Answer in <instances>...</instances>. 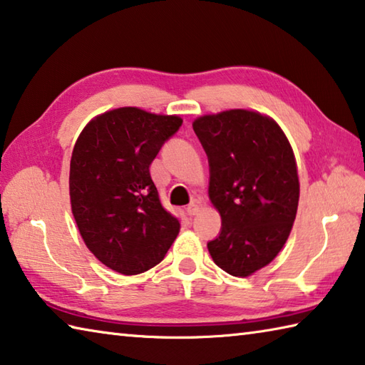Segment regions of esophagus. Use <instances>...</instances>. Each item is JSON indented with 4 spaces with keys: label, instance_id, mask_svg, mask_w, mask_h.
I'll list each match as a JSON object with an SVG mask.
<instances>
[{
    "label": "esophagus",
    "instance_id": "obj_1",
    "mask_svg": "<svg viewBox=\"0 0 365 365\" xmlns=\"http://www.w3.org/2000/svg\"><path fill=\"white\" fill-rule=\"evenodd\" d=\"M200 209H201V201H197V200H195L193 202H191L188 207H187V214L190 215V217H193V215H196L197 212H200Z\"/></svg>",
    "mask_w": 365,
    "mask_h": 365
}]
</instances>
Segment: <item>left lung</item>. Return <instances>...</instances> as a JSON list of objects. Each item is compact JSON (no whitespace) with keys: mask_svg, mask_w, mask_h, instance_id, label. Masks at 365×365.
<instances>
[{"mask_svg":"<svg viewBox=\"0 0 365 365\" xmlns=\"http://www.w3.org/2000/svg\"><path fill=\"white\" fill-rule=\"evenodd\" d=\"M193 130L222 217L209 254L228 274L246 277L279 254L292 230L300 196L292 147L273 119L247 110L201 116Z\"/></svg>","mask_w":365,"mask_h":365,"instance_id":"left-lung-1","label":"left lung"}]
</instances>
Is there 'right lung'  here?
Listing matches in <instances>:
<instances>
[{"mask_svg": "<svg viewBox=\"0 0 365 365\" xmlns=\"http://www.w3.org/2000/svg\"><path fill=\"white\" fill-rule=\"evenodd\" d=\"M182 123L134 107L111 110L92 119L73 148V217L88 249L118 273L156 267L180 230L161 205L150 164Z\"/></svg>", "mask_w": 365, "mask_h": 365, "instance_id": "obj_1", "label": "right lung"}]
</instances>
